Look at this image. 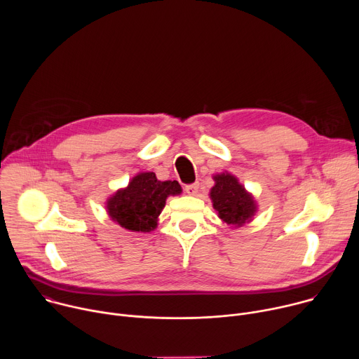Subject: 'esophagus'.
Returning <instances> with one entry per match:
<instances>
[{
	"mask_svg": "<svg viewBox=\"0 0 359 359\" xmlns=\"http://www.w3.org/2000/svg\"><path fill=\"white\" fill-rule=\"evenodd\" d=\"M184 190H186V193H187V194L194 196V194L197 193V190H198V183L196 182V183H191V184H186Z\"/></svg>",
	"mask_w": 359,
	"mask_h": 359,
	"instance_id": "esophagus-1",
	"label": "esophagus"
}]
</instances>
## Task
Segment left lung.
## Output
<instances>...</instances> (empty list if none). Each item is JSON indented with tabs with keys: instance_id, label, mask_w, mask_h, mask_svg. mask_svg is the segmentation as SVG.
Wrapping results in <instances>:
<instances>
[{
	"instance_id": "left-lung-1",
	"label": "left lung",
	"mask_w": 359,
	"mask_h": 359,
	"mask_svg": "<svg viewBox=\"0 0 359 359\" xmlns=\"http://www.w3.org/2000/svg\"><path fill=\"white\" fill-rule=\"evenodd\" d=\"M215 180L216 184L210 191V197L219 217L224 223L234 226L251 219L255 212L254 200L237 179L229 173H222L215 176Z\"/></svg>"
}]
</instances>
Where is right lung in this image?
<instances>
[{
  "label": "right lung",
  "mask_w": 359,
  "mask_h": 359,
  "mask_svg": "<svg viewBox=\"0 0 359 359\" xmlns=\"http://www.w3.org/2000/svg\"><path fill=\"white\" fill-rule=\"evenodd\" d=\"M182 191L176 180L161 182L153 172L140 173L126 189L108 200V213L114 222L132 231H150L158 224L168 196Z\"/></svg>",
  "instance_id": "right-lung-1"
}]
</instances>
